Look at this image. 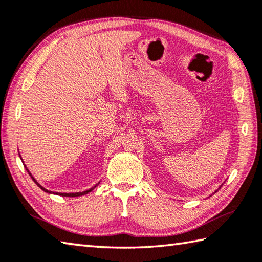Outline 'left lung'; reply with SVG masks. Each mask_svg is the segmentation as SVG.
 <instances>
[{
  "label": "left lung",
  "mask_w": 262,
  "mask_h": 262,
  "mask_svg": "<svg viewBox=\"0 0 262 262\" xmlns=\"http://www.w3.org/2000/svg\"><path fill=\"white\" fill-rule=\"evenodd\" d=\"M222 186H223V185H222ZM219 188H220V187H219ZM217 191H218V189H217ZM217 191H216V192H217ZM216 192H214V193H216Z\"/></svg>",
  "instance_id": "8db88e82"
}]
</instances>
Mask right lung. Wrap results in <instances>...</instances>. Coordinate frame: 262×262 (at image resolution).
Returning <instances> with one entry per match:
<instances>
[{"label":"right lung","mask_w":262,"mask_h":262,"mask_svg":"<svg viewBox=\"0 0 262 262\" xmlns=\"http://www.w3.org/2000/svg\"><path fill=\"white\" fill-rule=\"evenodd\" d=\"M19 157H20V155H19ZM20 159H21V157H20ZM21 160H23V159H21ZM23 163H24V161H23ZM25 168H26V170H27V172L29 173V176L30 177H32V179H33V181L36 183V185H37L40 189H43V191L44 192H46V193H49V194H56V195H60V196H69V198H77V196H81V195H85V194H89L90 192H92V191H93V189L97 186V185H99V183H97L96 184V185L95 186H93V187H92V188H90V189H86V191H84V192H76V193H58V192H51V191H49V189H46L45 187H43L42 185H40V184L37 182V181H36V179L33 177V175H32V173H30V171L28 170V168L27 167H26L25 166Z\"/></svg>","instance_id":"obj_1"}]
</instances>
